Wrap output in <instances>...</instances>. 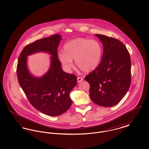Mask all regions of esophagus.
Here are the masks:
<instances>
[{
	"mask_svg": "<svg viewBox=\"0 0 149 149\" xmlns=\"http://www.w3.org/2000/svg\"><path fill=\"white\" fill-rule=\"evenodd\" d=\"M83 80V79L81 78V77H77V81H78V83L81 82Z\"/></svg>",
	"mask_w": 149,
	"mask_h": 149,
	"instance_id": "esophagus-1",
	"label": "esophagus"
}]
</instances>
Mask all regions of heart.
I'll return each mask as SVG.
<instances>
[{
  "label": "heart",
  "mask_w": 149,
  "mask_h": 149,
  "mask_svg": "<svg viewBox=\"0 0 149 149\" xmlns=\"http://www.w3.org/2000/svg\"><path fill=\"white\" fill-rule=\"evenodd\" d=\"M102 55L103 47L98 41L79 37L64 45V52L58 54V58L68 71L73 68L74 60L79 69L90 72L99 66Z\"/></svg>",
  "instance_id": "b5f03b06"
}]
</instances>
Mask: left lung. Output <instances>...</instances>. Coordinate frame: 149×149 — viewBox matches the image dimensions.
<instances>
[{"instance_id":"obj_1","label":"left lung","mask_w":149,"mask_h":149,"mask_svg":"<svg viewBox=\"0 0 149 149\" xmlns=\"http://www.w3.org/2000/svg\"><path fill=\"white\" fill-rule=\"evenodd\" d=\"M103 43L99 66L85 77L90 84V97L100 106L116 105L131 84V59L125 45L117 39L97 34Z\"/></svg>"}]
</instances>
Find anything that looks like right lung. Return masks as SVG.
Masks as SVG:
<instances>
[{"mask_svg": "<svg viewBox=\"0 0 149 149\" xmlns=\"http://www.w3.org/2000/svg\"><path fill=\"white\" fill-rule=\"evenodd\" d=\"M61 40V35L56 34L27 45L22 51L17 66L19 84L29 102L50 116H60L69 109L72 104L70 93L77 83V76L64 72L58 59L57 47ZM40 52L52 56L49 70L38 78L29 71L27 56Z\"/></svg>", "mask_w": 149, "mask_h": 149, "instance_id": "1", "label": "right lung"}]
</instances>
